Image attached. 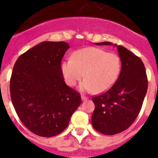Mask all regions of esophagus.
Wrapping results in <instances>:
<instances>
[{
    "label": "esophagus",
    "mask_w": 158,
    "mask_h": 158,
    "mask_svg": "<svg viewBox=\"0 0 158 158\" xmlns=\"http://www.w3.org/2000/svg\"><path fill=\"white\" fill-rule=\"evenodd\" d=\"M81 100H83V101H86V100H88V97H86V96H81Z\"/></svg>",
    "instance_id": "34e87169"
}]
</instances>
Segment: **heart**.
Returning <instances> with one entry per match:
<instances>
[{
	"label": "heart",
	"instance_id": "1",
	"mask_svg": "<svg viewBox=\"0 0 158 158\" xmlns=\"http://www.w3.org/2000/svg\"><path fill=\"white\" fill-rule=\"evenodd\" d=\"M72 59L61 65L65 83L74 86L82 77V91L104 93L115 84L121 69V60L115 53L106 52L97 47L80 49L72 54Z\"/></svg>",
	"mask_w": 158,
	"mask_h": 158
}]
</instances>
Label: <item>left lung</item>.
<instances>
[{
    "label": "left lung",
    "instance_id": "left-lung-1",
    "mask_svg": "<svg viewBox=\"0 0 158 158\" xmlns=\"http://www.w3.org/2000/svg\"><path fill=\"white\" fill-rule=\"evenodd\" d=\"M96 45H113L110 42ZM121 71L116 82L106 93L93 97L95 110L92 124L96 131L107 135L127 129L138 117L148 88L145 65L140 58L122 46H117Z\"/></svg>",
    "mask_w": 158,
    "mask_h": 158
}]
</instances>
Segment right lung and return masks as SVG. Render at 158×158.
I'll list each match as a JSON object with an SVG mask.
<instances>
[{
	"label": "right lung",
	"instance_id": "add662e5",
	"mask_svg": "<svg viewBox=\"0 0 158 158\" xmlns=\"http://www.w3.org/2000/svg\"><path fill=\"white\" fill-rule=\"evenodd\" d=\"M69 45L43 42L16 60L10 95L18 117L35 135L52 137L67 127L81 104V95L64 81L61 62Z\"/></svg>",
	"mask_w": 158,
	"mask_h": 158
}]
</instances>
